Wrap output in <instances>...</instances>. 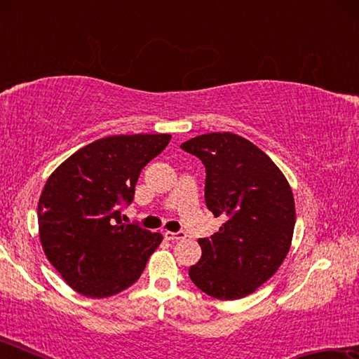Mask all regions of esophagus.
Listing matches in <instances>:
<instances>
[{"label":"esophagus","mask_w":359,"mask_h":359,"mask_svg":"<svg viewBox=\"0 0 359 359\" xmlns=\"http://www.w3.org/2000/svg\"><path fill=\"white\" fill-rule=\"evenodd\" d=\"M165 238L168 241H182V239L187 238V233H184V231H177V233H171V231H166Z\"/></svg>","instance_id":"34e87169"}]
</instances>
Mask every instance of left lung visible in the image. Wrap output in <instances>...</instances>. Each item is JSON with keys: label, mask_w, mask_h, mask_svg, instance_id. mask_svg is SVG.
Returning a JSON list of instances; mask_svg holds the SVG:
<instances>
[{"label": "left lung", "mask_w": 359, "mask_h": 359, "mask_svg": "<svg viewBox=\"0 0 359 359\" xmlns=\"http://www.w3.org/2000/svg\"><path fill=\"white\" fill-rule=\"evenodd\" d=\"M205 168V205L224 223L199 239L191 282L222 301L245 297L276 274L290 250L296 210L287 179L257 145L233 133H209L180 145Z\"/></svg>", "instance_id": "8db88e82"}]
</instances>
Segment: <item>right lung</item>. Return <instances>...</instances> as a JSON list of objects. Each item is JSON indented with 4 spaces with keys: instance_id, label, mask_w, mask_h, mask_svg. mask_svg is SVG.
I'll return each mask as SVG.
<instances>
[{
    "instance_id": "add662e5",
    "label": "right lung",
    "mask_w": 359,
    "mask_h": 359,
    "mask_svg": "<svg viewBox=\"0 0 359 359\" xmlns=\"http://www.w3.org/2000/svg\"><path fill=\"white\" fill-rule=\"evenodd\" d=\"M169 135L109 136L85 145L47 179L38 205L39 238L65 282L88 297L131 287L161 244L160 233L121 223L139 174Z\"/></svg>"
}]
</instances>
